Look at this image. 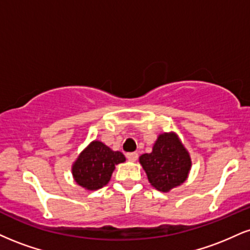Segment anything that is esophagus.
<instances>
[{
	"label": "esophagus",
	"mask_w": 250,
	"mask_h": 250,
	"mask_svg": "<svg viewBox=\"0 0 250 250\" xmlns=\"http://www.w3.org/2000/svg\"><path fill=\"white\" fill-rule=\"evenodd\" d=\"M127 158L130 162H135L138 158V154L137 152H128L127 154Z\"/></svg>",
	"instance_id": "1"
}]
</instances>
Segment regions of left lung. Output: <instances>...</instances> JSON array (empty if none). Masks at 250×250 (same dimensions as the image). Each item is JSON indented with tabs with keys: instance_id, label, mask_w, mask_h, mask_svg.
Returning a JSON list of instances; mask_svg holds the SVG:
<instances>
[{
	"instance_id": "1",
	"label": "left lung",
	"mask_w": 250,
	"mask_h": 250,
	"mask_svg": "<svg viewBox=\"0 0 250 250\" xmlns=\"http://www.w3.org/2000/svg\"><path fill=\"white\" fill-rule=\"evenodd\" d=\"M140 163L150 184L162 192L183 184L192 165L190 154L174 133L159 135L152 151L141 156Z\"/></svg>"
}]
</instances>
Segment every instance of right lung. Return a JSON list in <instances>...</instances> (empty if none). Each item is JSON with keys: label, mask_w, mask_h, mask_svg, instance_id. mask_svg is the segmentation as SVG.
Wrapping results in <instances>:
<instances>
[{"label": "right lung", "mask_w": 250, "mask_h": 250, "mask_svg": "<svg viewBox=\"0 0 250 250\" xmlns=\"http://www.w3.org/2000/svg\"><path fill=\"white\" fill-rule=\"evenodd\" d=\"M125 161L122 152L113 151L100 141H93L72 165V174L81 188L95 191L108 184L115 165Z\"/></svg>", "instance_id": "1"}]
</instances>
